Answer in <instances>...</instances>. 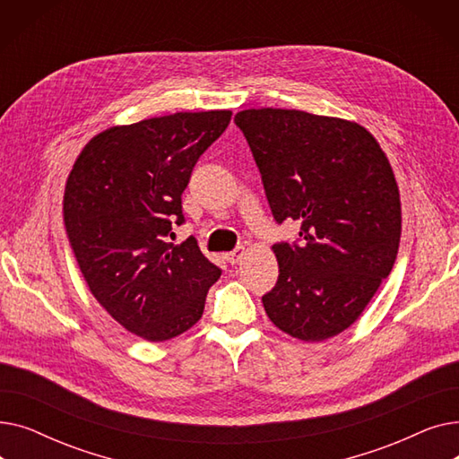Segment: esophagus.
Segmentation results:
<instances>
[{
    "instance_id": "esophagus-1",
    "label": "esophagus",
    "mask_w": 459,
    "mask_h": 459,
    "mask_svg": "<svg viewBox=\"0 0 459 459\" xmlns=\"http://www.w3.org/2000/svg\"><path fill=\"white\" fill-rule=\"evenodd\" d=\"M244 255H246V247H236L234 251L225 253V258H227V262H230V264H232V266H236L238 262H242Z\"/></svg>"
}]
</instances>
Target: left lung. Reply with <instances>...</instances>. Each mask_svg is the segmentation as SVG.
<instances>
[{
  "label": "left lung",
  "mask_w": 459,
  "mask_h": 459,
  "mask_svg": "<svg viewBox=\"0 0 459 459\" xmlns=\"http://www.w3.org/2000/svg\"><path fill=\"white\" fill-rule=\"evenodd\" d=\"M244 132L281 225L277 284L262 296L270 320L305 342L348 329L394 266L402 210L391 163L370 132L350 120L298 109H246Z\"/></svg>",
  "instance_id": "left-lung-1"
}]
</instances>
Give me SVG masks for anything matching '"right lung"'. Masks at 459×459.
<instances>
[{
    "label": "right lung",
    "mask_w": 459,
    "mask_h": 459,
    "mask_svg": "<svg viewBox=\"0 0 459 459\" xmlns=\"http://www.w3.org/2000/svg\"><path fill=\"white\" fill-rule=\"evenodd\" d=\"M230 111L175 113L94 135L68 175L63 215L89 290L130 333L163 342L195 325L221 270L182 225L193 167Z\"/></svg>",
    "instance_id": "obj_1"
}]
</instances>
